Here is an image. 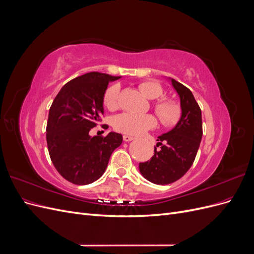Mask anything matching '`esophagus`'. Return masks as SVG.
<instances>
[{"label": "esophagus", "instance_id": "esophagus-1", "mask_svg": "<svg viewBox=\"0 0 254 254\" xmlns=\"http://www.w3.org/2000/svg\"><path fill=\"white\" fill-rule=\"evenodd\" d=\"M123 139H124V141L125 142H130V141H132L134 137L133 136H131V135H128V134H125L124 136H123Z\"/></svg>", "mask_w": 254, "mask_h": 254}]
</instances>
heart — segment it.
Instances as JSON below:
<instances>
[{
  "label": "heart",
  "instance_id": "obj_1",
  "mask_svg": "<svg viewBox=\"0 0 254 254\" xmlns=\"http://www.w3.org/2000/svg\"><path fill=\"white\" fill-rule=\"evenodd\" d=\"M139 89L142 93L149 99H157L152 104L153 110L157 113L161 123L164 126H173L180 120L181 108L179 104L171 98H158L163 95V89L156 81L146 80L139 83ZM120 88L118 84H113L106 90L104 94V104L110 110L119 107ZM157 125V120L151 114H134L121 113L113 119V127L118 131L128 134H141L146 130L152 129Z\"/></svg>",
  "mask_w": 254,
  "mask_h": 254
}]
</instances>
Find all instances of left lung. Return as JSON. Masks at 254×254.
Returning <instances> with one entry per match:
<instances>
[{
    "label": "left lung",
    "instance_id": "obj_1",
    "mask_svg": "<svg viewBox=\"0 0 254 254\" xmlns=\"http://www.w3.org/2000/svg\"><path fill=\"white\" fill-rule=\"evenodd\" d=\"M172 84L180 97L181 118L171 131L158 136L151 159L139 165L144 178L161 186L177 181L190 170L202 137L201 110L193 93L175 79Z\"/></svg>",
    "mask_w": 254,
    "mask_h": 254
}]
</instances>
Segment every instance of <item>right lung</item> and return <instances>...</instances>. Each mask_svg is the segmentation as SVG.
<instances>
[{"label": "right lung", "mask_w": 254, "mask_h": 254, "mask_svg": "<svg viewBox=\"0 0 254 254\" xmlns=\"http://www.w3.org/2000/svg\"><path fill=\"white\" fill-rule=\"evenodd\" d=\"M119 78L98 72L78 76L61 88L50 108L47 142L51 160L65 180L77 186L101 178L111 153L123 142L117 132L89 134L104 114L108 83Z\"/></svg>", "instance_id": "obj_1"}]
</instances>
